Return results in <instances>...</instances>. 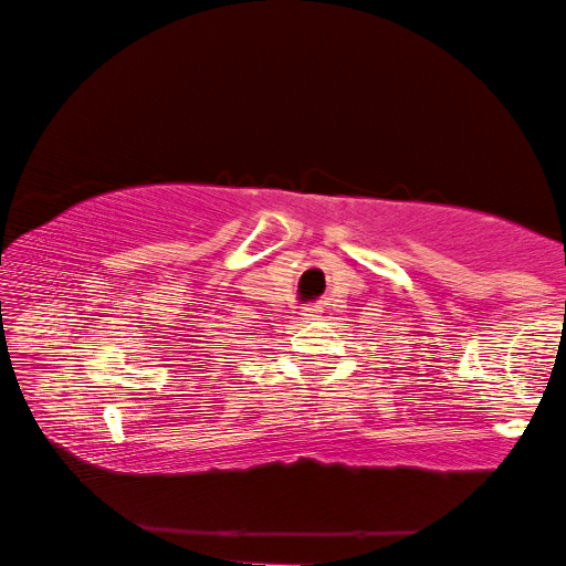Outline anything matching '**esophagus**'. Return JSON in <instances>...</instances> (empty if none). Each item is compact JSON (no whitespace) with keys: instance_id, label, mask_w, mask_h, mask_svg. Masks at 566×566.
<instances>
[{"instance_id":"esophagus-1","label":"esophagus","mask_w":566,"mask_h":566,"mask_svg":"<svg viewBox=\"0 0 566 566\" xmlns=\"http://www.w3.org/2000/svg\"><path fill=\"white\" fill-rule=\"evenodd\" d=\"M321 313H323L321 305H305V308H303V316L308 321H318Z\"/></svg>"}]
</instances>
